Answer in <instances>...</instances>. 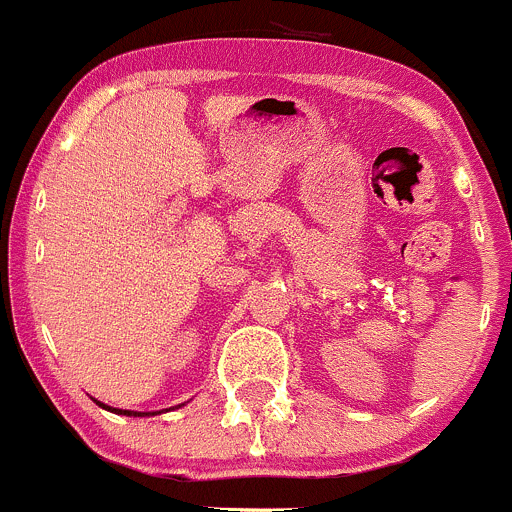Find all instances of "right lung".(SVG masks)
I'll list each match as a JSON object with an SVG mask.
<instances>
[{
	"label": "right lung",
	"instance_id": "obj_1",
	"mask_svg": "<svg viewBox=\"0 0 512 512\" xmlns=\"http://www.w3.org/2000/svg\"><path fill=\"white\" fill-rule=\"evenodd\" d=\"M96 401V399H94ZM98 406H101V409H106V411H113V414H121V416H158L160 411H126V409H113V406H106V404H101V401H96ZM178 406H185V404H178ZM168 411V409H165Z\"/></svg>",
	"mask_w": 512,
	"mask_h": 512
}]
</instances>
